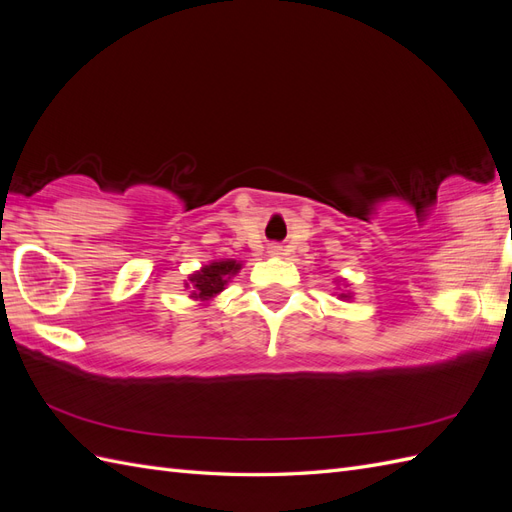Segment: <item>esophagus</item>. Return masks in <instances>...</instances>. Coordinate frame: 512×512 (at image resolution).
<instances>
[{"mask_svg": "<svg viewBox=\"0 0 512 512\" xmlns=\"http://www.w3.org/2000/svg\"><path fill=\"white\" fill-rule=\"evenodd\" d=\"M269 252H271L273 256H280V254H284V250H282V245H271V247H269Z\"/></svg>", "mask_w": 512, "mask_h": 512, "instance_id": "esophagus-1", "label": "esophagus"}]
</instances>
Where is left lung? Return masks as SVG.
I'll list each match as a JSON object with an SVG mask.
<instances>
[{"instance_id": "1", "label": "left lung", "mask_w": 512, "mask_h": 512, "mask_svg": "<svg viewBox=\"0 0 512 512\" xmlns=\"http://www.w3.org/2000/svg\"><path fill=\"white\" fill-rule=\"evenodd\" d=\"M339 299H350V292H348V294L342 292V294H339Z\"/></svg>"}]
</instances>
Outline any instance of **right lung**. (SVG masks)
<instances>
[{
  "instance_id": "1",
  "label": "right lung",
  "mask_w": 512,
  "mask_h": 512,
  "mask_svg": "<svg viewBox=\"0 0 512 512\" xmlns=\"http://www.w3.org/2000/svg\"><path fill=\"white\" fill-rule=\"evenodd\" d=\"M241 269V262L237 260H220L205 265L200 271L190 275V282L185 284L192 290V299L198 301H209L215 294H220L232 275H237Z\"/></svg>"
}]
</instances>
